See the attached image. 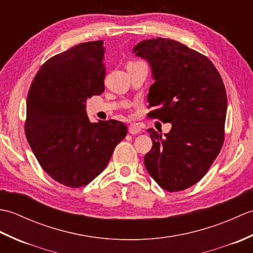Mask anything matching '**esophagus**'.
Listing matches in <instances>:
<instances>
[{
	"mask_svg": "<svg viewBox=\"0 0 253 253\" xmlns=\"http://www.w3.org/2000/svg\"><path fill=\"white\" fill-rule=\"evenodd\" d=\"M128 131H129L131 135H137L141 131V127L138 123H130V125L128 126Z\"/></svg>",
	"mask_w": 253,
	"mask_h": 253,
	"instance_id": "obj_1",
	"label": "esophagus"
}]
</instances>
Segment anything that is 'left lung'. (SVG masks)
Masks as SVG:
<instances>
[{
  "instance_id": "left-lung-1",
  "label": "left lung",
  "mask_w": 253,
  "mask_h": 253,
  "mask_svg": "<svg viewBox=\"0 0 253 253\" xmlns=\"http://www.w3.org/2000/svg\"><path fill=\"white\" fill-rule=\"evenodd\" d=\"M132 53L147 60L154 83L148 93L149 118L170 123L169 133L148 132L152 149L144 166L169 192L193 186L206 175L224 142L227 96L213 63L175 40H143Z\"/></svg>"
}]
</instances>
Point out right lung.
I'll list each match as a JSON object with an SVG mask.
<instances>
[{
	"mask_svg": "<svg viewBox=\"0 0 253 253\" xmlns=\"http://www.w3.org/2000/svg\"><path fill=\"white\" fill-rule=\"evenodd\" d=\"M103 41L75 45L49 58L27 96L25 132L38 162L67 187L88 185L106 168L127 127L115 120L91 123L85 101L104 91Z\"/></svg>",
	"mask_w": 253,
	"mask_h": 253,
	"instance_id": "1",
	"label": "right lung"
}]
</instances>
